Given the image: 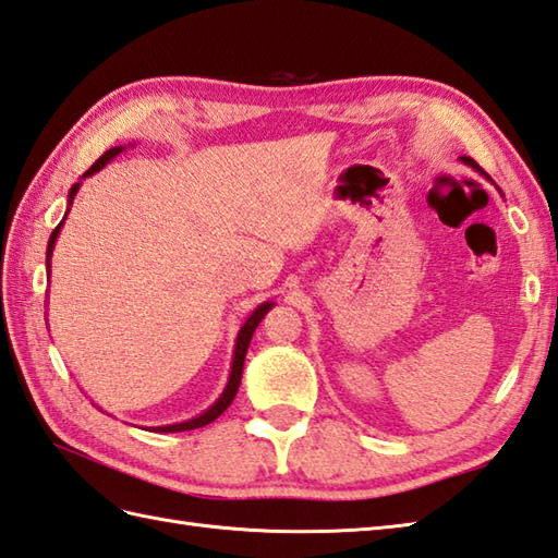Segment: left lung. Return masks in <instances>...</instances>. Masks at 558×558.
Here are the masks:
<instances>
[{"label": "left lung", "instance_id": "1", "mask_svg": "<svg viewBox=\"0 0 558 558\" xmlns=\"http://www.w3.org/2000/svg\"><path fill=\"white\" fill-rule=\"evenodd\" d=\"M460 160H462V162H465V165H470V168H472V170H475V172H480V174H484V177H487V180H489V174H487V172H484V170L480 168V165H477L475 160H472V158H468V156H462ZM489 182H492V180H489ZM496 189H499V186H496ZM499 192H501V189H499Z\"/></svg>", "mask_w": 558, "mask_h": 558}]
</instances>
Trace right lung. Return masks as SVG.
Here are the masks:
<instances>
[{
  "instance_id": "add662e5",
  "label": "right lung",
  "mask_w": 558,
  "mask_h": 558,
  "mask_svg": "<svg viewBox=\"0 0 558 558\" xmlns=\"http://www.w3.org/2000/svg\"><path fill=\"white\" fill-rule=\"evenodd\" d=\"M122 150H126V146H114V148H110V150H105L102 156L90 165V170H86L83 172V177L81 180H86V177H90V174H96V172H100L105 165H108L110 160H114L117 156H120ZM78 186H81V182H76L74 186L69 189V204H66V213H64V218H62V222L57 225V228L52 230V234H50V242H47V276H50V258H52V248H54V242H57V236H59V232H62V225H64V220H66V216H69V208H71V204H74V196L78 194ZM272 306V302H264V304H258L256 310L246 316V322L242 324V328H240V333H236V340H234V352H232V366H230V376H228V386H225V390L220 393V398L213 402V405L208 408V410H204L201 414H196V417H192V420H186V422H177V424H162V426H150V432H158V434H174V432H189V429H198V426H206V424H210L213 420H218L220 414L230 408V402L234 400V396H236V390H240V381H242V369H244V357H246V350H248V342H252V336H254V330L258 328V324L264 322V316L268 314V310Z\"/></svg>"
}]
</instances>
